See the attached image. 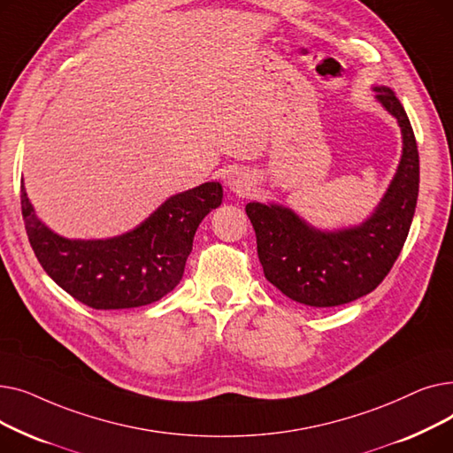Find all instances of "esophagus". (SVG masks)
Listing matches in <instances>:
<instances>
[{"label":"esophagus","instance_id":"34e87169","mask_svg":"<svg viewBox=\"0 0 453 453\" xmlns=\"http://www.w3.org/2000/svg\"><path fill=\"white\" fill-rule=\"evenodd\" d=\"M226 185L229 190H233L234 195L244 196L250 193V188H251V178L244 171H231L226 176Z\"/></svg>","mask_w":453,"mask_h":453}]
</instances>
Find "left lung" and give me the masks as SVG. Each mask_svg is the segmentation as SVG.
Masks as SVG:
<instances>
[{
  "label": "left lung",
  "instance_id": "8db88e82",
  "mask_svg": "<svg viewBox=\"0 0 453 453\" xmlns=\"http://www.w3.org/2000/svg\"><path fill=\"white\" fill-rule=\"evenodd\" d=\"M376 101L398 121L402 157L384 198L360 226L321 231L290 207L250 202L265 277L284 296L316 308L350 303L386 279L408 239L418 196V150L406 110L393 89L374 86Z\"/></svg>",
  "mask_w": 453,
  "mask_h": 453
}]
</instances>
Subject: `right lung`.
<instances>
[{
  "mask_svg": "<svg viewBox=\"0 0 453 453\" xmlns=\"http://www.w3.org/2000/svg\"><path fill=\"white\" fill-rule=\"evenodd\" d=\"M219 181L163 202L132 231L104 241H71L38 220L21 181V214L38 263L62 290L95 311L159 301L183 277L200 222L222 203Z\"/></svg>",
  "mask_w": 453,
  "mask_h": 453,
  "instance_id": "right-lung-1",
  "label": "right lung"
}]
</instances>
